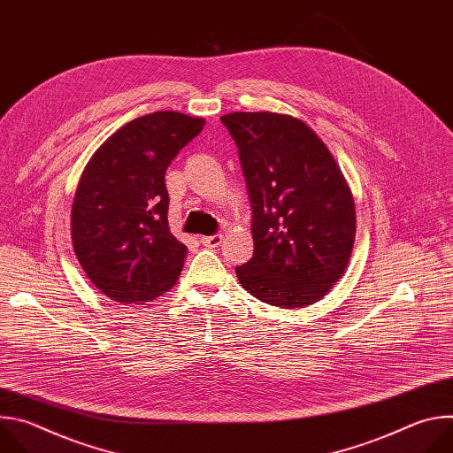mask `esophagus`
Returning a JSON list of instances; mask_svg holds the SVG:
<instances>
[{
    "label": "esophagus",
    "instance_id": "obj_1",
    "mask_svg": "<svg viewBox=\"0 0 453 453\" xmlns=\"http://www.w3.org/2000/svg\"><path fill=\"white\" fill-rule=\"evenodd\" d=\"M222 234H213V236H203V245L204 247H208V249H215V247H219L220 243H222Z\"/></svg>",
    "mask_w": 453,
    "mask_h": 453
}]
</instances>
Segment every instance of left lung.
<instances>
[{
	"label": "left lung",
	"mask_w": 453,
	"mask_h": 453,
	"mask_svg": "<svg viewBox=\"0 0 453 453\" xmlns=\"http://www.w3.org/2000/svg\"><path fill=\"white\" fill-rule=\"evenodd\" d=\"M252 208L254 254L236 267L242 287L267 304L304 308L344 276L353 252V193L332 152L290 114L229 112Z\"/></svg>",
	"instance_id": "8db88e82"
}]
</instances>
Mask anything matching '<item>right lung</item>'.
<instances>
[{
	"label": "right lung",
	"instance_id": "add662e5",
	"mask_svg": "<svg viewBox=\"0 0 453 453\" xmlns=\"http://www.w3.org/2000/svg\"><path fill=\"white\" fill-rule=\"evenodd\" d=\"M204 118L157 111L111 134L86 165L72 208V242L91 283L118 303L152 301L179 280L186 245L168 227L165 173Z\"/></svg>",
	"mask_w": 453,
	"mask_h": 453
}]
</instances>
